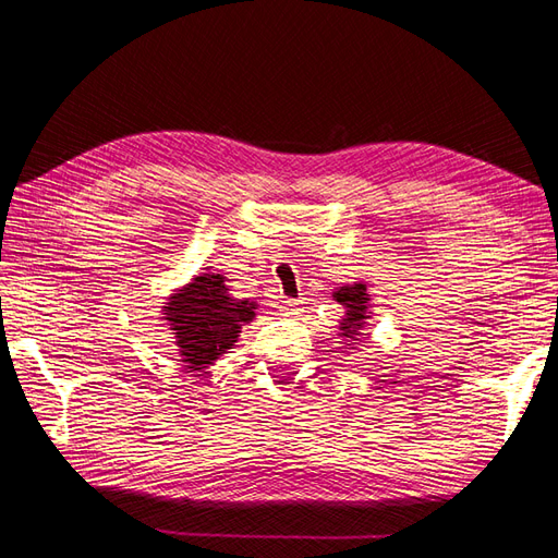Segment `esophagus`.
I'll use <instances>...</instances> for the list:
<instances>
[{"instance_id":"obj_1","label":"esophagus","mask_w":558,"mask_h":558,"mask_svg":"<svg viewBox=\"0 0 558 558\" xmlns=\"http://www.w3.org/2000/svg\"><path fill=\"white\" fill-rule=\"evenodd\" d=\"M302 305H305V302H302V300H283L281 302V312L283 314H300Z\"/></svg>"}]
</instances>
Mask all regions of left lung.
I'll return each instance as SVG.
<instances>
[{
    "instance_id": "left-lung-1",
    "label": "left lung",
    "mask_w": 558,
    "mask_h": 558,
    "mask_svg": "<svg viewBox=\"0 0 558 558\" xmlns=\"http://www.w3.org/2000/svg\"><path fill=\"white\" fill-rule=\"evenodd\" d=\"M332 298L344 307V316L340 320V337L347 340V347L353 349L359 344L361 335H365V326L369 318V295L365 283H347L335 289Z\"/></svg>"
}]
</instances>
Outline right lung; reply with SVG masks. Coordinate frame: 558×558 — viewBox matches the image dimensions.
I'll list each match as a JSON object with an SVG mask.
<instances>
[{
    "instance_id": "right-lung-1",
    "label": "right lung",
    "mask_w": 558,
    "mask_h": 558,
    "mask_svg": "<svg viewBox=\"0 0 558 558\" xmlns=\"http://www.w3.org/2000/svg\"><path fill=\"white\" fill-rule=\"evenodd\" d=\"M228 279L218 272L197 275L167 298L162 320L174 330L179 356L191 373L214 365L234 347L244 324L256 318L258 305L230 295Z\"/></svg>"
}]
</instances>
